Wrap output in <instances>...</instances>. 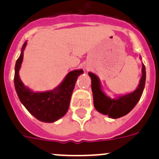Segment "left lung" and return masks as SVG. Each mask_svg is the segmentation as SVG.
Returning <instances> with one entry per match:
<instances>
[{
  "mask_svg": "<svg viewBox=\"0 0 159 159\" xmlns=\"http://www.w3.org/2000/svg\"><path fill=\"white\" fill-rule=\"evenodd\" d=\"M89 75L91 78L94 108L101 113L108 115L112 118L125 116L134 108L142 97L146 78L145 67L142 65V76L138 89L129 94L121 96L116 99H111L102 92L98 77L91 72H89Z\"/></svg>",
  "mask_w": 159,
  "mask_h": 159,
  "instance_id": "left-lung-1",
  "label": "left lung"
}]
</instances>
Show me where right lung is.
<instances>
[{"mask_svg":"<svg viewBox=\"0 0 159 159\" xmlns=\"http://www.w3.org/2000/svg\"><path fill=\"white\" fill-rule=\"evenodd\" d=\"M26 44L27 41H25L22 46L21 53L16 61L14 78L16 92L20 102L37 119L44 122H54L63 117L68 111L77 78L83 73V70L70 71L63 82L53 91L33 92L24 85L18 75L23 60V51Z\"/></svg>","mask_w":159,"mask_h":159,"instance_id":"add662e5","label":"right lung"}]
</instances>
